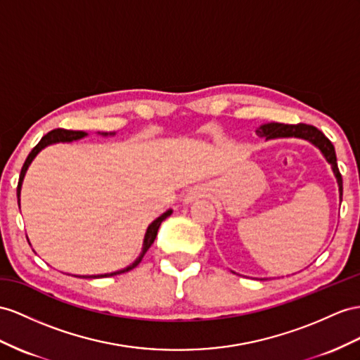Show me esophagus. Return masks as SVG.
I'll use <instances>...</instances> for the list:
<instances>
[{
  "mask_svg": "<svg viewBox=\"0 0 360 360\" xmlns=\"http://www.w3.org/2000/svg\"><path fill=\"white\" fill-rule=\"evenodd\" d=\"M204 195H205V187L204 186H196V187H193L187 191V195H186V198H184V200L193 202V200L202 198Z\"/></svg>",
  "mask_w": 360,
  "mask_h": 360,
  "instance_id": "esophagus-1",
  "label": "esophagus"
}]
</instances>
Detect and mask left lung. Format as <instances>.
<instances>
[{
	"instance_id": "1",
	"label": "left lung",
	"mask_w": 360,
	"mask_h": 360,
	"mask_svg": "<svg viewBox=\"0 0 360 360\" xmlns=\"http://www.w3.org/2000/svg\"><path fill=\"white\" fill-rule=\"evenodd\" d=\"M255 134L266 140H276V138H300L313 144L322 153L326 161L331 165V170L338 182L339 187V200H342V176H340L338 162H336V152L333 144L330 143L328 138L318 131L316 127L309 124H283V123H264L260 127L255 129ZM266 280V278H262Z\"/></svg>"
}]
</instances>
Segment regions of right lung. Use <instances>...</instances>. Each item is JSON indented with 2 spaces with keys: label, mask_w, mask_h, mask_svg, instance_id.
<instances>
[{
  "label": "right lung",
  "mask_w": 360,
  "mask_h": 360,
  "mask_svg": "<svg viewBox=\"0 0 360 360\" xmlns=\"http://www.w3.org/2000/svg\"><path fill=\"white\" fill-rule=\"evenodd\" d=\"M100 134V132H98ZM88 134L86 132H82V131H65V129H54V131L49 132L45 136H42V140L36 144L33 147V150L29 153V156H27V160L22 165L21 169V174H20V182H18V188H16V195H18V205H20V196H21V187H22V181H24V176L27 173V169L30 167V164L33 162V160L38 156V153L45 149L47 146H51V144H56V143H72V141H77L80 140V138H85ZM100 135L103 136H108V135H115V132H101ZM173 213V210H167L165 213H162L160 217H156L153 222L147 226L146 229V234H144V240H143V250H141V254L136 257V260L132 263L126 266L124 269H120V271H115V272H109V274H100V275H75V276H84V278H103V276H114V275H118V274H124V272H129L132 271L134 268H136L138 264H140V262L143 260L144 254L147 252V250L152 246V243L155 242V237L156 234H158V229H160V225L162 224V220L167 219L170 214ZM29 240V238H27Z\"/></svg>",
  "instance_id": "add662e5"
}]
</instances>
